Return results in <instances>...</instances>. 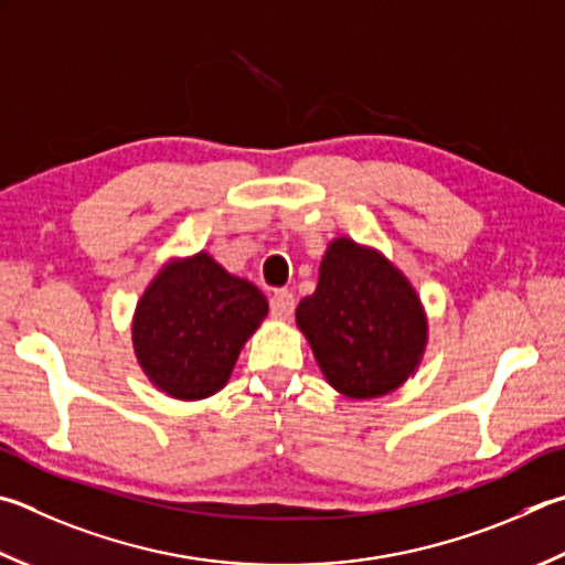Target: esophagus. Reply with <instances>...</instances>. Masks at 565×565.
Listing matches in <instances>:
<instances>
[{
	"label": "esophagus",
	"instance_id": "esophagus-1",
	"mask_svg": "<svg viewBox=\"0 0 565 565\" xmlns=\"http://www.w3.org/2000/svg\"><path fill=\"white\" fill-rule=\"evenodd\" d=\"M269 309H271V316L276 318H289L296 309L294 294L289 289H276L269 299Z\"/></svg>",
	"mask_w": 565,
	"mask_h": 565
}]
</instances>
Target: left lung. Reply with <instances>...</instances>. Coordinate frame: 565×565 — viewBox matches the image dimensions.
Masks as SVG:
<instances>
[{"instance_id": "obj_1", "label": "left lung", "mask_w": 565, "mask_h": 565, "mask_svg": "<svg viewBox=\"0 0 565 565\" xmlns=\"http://www.w3.org/2000/svg\"><path fill=\"white\" fill-rule=\"evenodd\" d=\"M326 381L348 397L403 385L423 355L427 323L407 279L381 254L335 239L318 286L296 309Z\"/></svg>"}]
</instances>
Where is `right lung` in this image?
<instances>
[{
    "label": "right lung",
    "instance_id": "right-lung-1",
    "mask_svg": "<svg viewBox=\"0 0 565 565\" xmlns=\"http://www.w3.org/2000/svg\"><path fill=\"white\" fill-rule=\"evenodd\" d=\"M266 311L269 303L254 284L202 252L168 266L140 299L132 321L136 355L168 395H214L227 385L244 341Z\"/></svg>",
    "mask_w": 565,
    "mask_h": 565
}]
</instances>
